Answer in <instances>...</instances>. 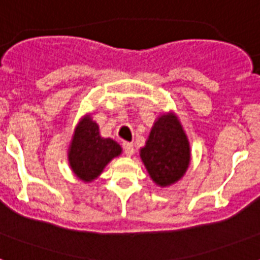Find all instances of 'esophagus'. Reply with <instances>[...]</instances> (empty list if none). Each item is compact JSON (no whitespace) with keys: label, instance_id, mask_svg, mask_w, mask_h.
<instances>
[{"label":"esophagus","instance_id":"obj_1","mask_svg":"<svg viewBox=\"0 0 260 260\" xmlns=\"http://www.w3.org/2000/svg\"><path fill=\"white\" fill-rule=\"evenodd\" d=\"M123 148H124V152H125L126 156H132L135 152V147L132 143H123Z\"/></svg>","mask_w":260,"mask_h":260}]
</instances>
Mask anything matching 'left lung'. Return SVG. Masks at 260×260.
Here are the masks:
<instances>
[{"label":"left lung","instance_id":"left-lung-1","mask_svg":"<svg viewBox=\"0 0 260 260\" xmlns=\"http://www.w3.org/2000/svg\"><path fill=\"white\" fill-rule=\"evenodd\" d=\"M140 156L150 178L160 186L174 184L184 176L190 161V148L173 115L158 117Z\"/></svg>","mask_w":260,"mask_h":260}]
</instances>
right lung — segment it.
<instances>
[{"mask_svg":"<svg viewBox=\"0 0 260 260\" xmlns=\"http://www.w3.org/2000/svg\"><path fill=\"white\" fill-rule=\"evenodd\" d=\"M121 153L116 141L103 139L99 126L91 117H84L76 126L70 147L69 160L74 173L80 180L89 182L96 178L113 157Z\"/></svg>","mask_w":260,"mask_h":260,"instance_id":"add662e5","label":"right lung"}]
</instances>
